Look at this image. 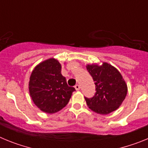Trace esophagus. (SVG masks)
<instances>
[{
  "instance_id": "34e87169",
  "label": "esophagus",
  "mask_w": 148,
  "mask_h": 148,
  "mask_svg": "<svg viewBox=\"0 0 148 148\" xmlns=\"http://www.w3.org/2000/svg\"><path fill=\"white\" fill-rule=\"evenodd\" d=\"M75 88L76 90H80V85H79V84H76V85L75 86Z\"/></svg>"
}]
</instances>
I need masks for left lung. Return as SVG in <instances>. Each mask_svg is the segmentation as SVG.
Here are the masks:
<instances>
[{"label": "left lung", "instance_id": "1", "mask_svg": "<svg viewBox=\"0 0 148 148\" xmlns=\"http://www.w3.org/2000/svg\"><path fill=\"white\" fill-rule=\"evenodd\" d=\"M86 67L95 82L96 90L93 97L85 98L89 108L101 115L116 110L127 93V86L120 72L107 62L87 64Z\"/></svg>", "mask_w": 148, "mask_h": 148}]
</instances>
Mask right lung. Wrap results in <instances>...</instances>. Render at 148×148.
<instances>
[{"instance_id":"1","label":"right lung","mask_w":148,"mask_h":148,"mask_svg":"<svg viewBox=\"0 0 148 148\" xmlns=\"http://www.w3.org/2000/svg\"><path fill=\"white\" fill-rule=\"evenodd\" d=\"M61 64L50 58L36 65L29 82V92L34 104L46 113H57L68 104L75 89L69 87L61 75Z\"/></svg>"}]
</instances>
